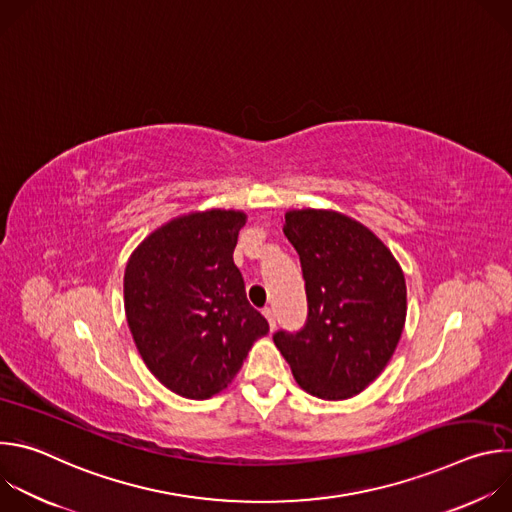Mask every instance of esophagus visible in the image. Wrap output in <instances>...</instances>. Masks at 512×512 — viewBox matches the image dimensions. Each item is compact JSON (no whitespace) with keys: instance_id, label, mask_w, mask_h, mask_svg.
Segmentation results:
<instances>
[{"instance_id":"1","label":"esophagus","mask_w":512,"mask_h":512,"mask_svg":"<svg viewBox=\"0 0 512 512\" xmlns=\"http://www.w3.org/2000/svg\"><path fill=\"white\" fill-rule=\"evenodd\" d=\"M263 316L267 318V322H269V328L273 330V328H275V314H273V310H271V308H263Z\"/></svg>"}]
</instances>
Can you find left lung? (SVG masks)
<instances>
[{
	"mask_svg": "<svg viewBox=\"0 0 512 512\" xmlns=\"http://www.w3.org/2000/svg\"><path fill=\"white\" fill-rule=\"evenodd\" d=\"M283 233L300 255L308 320L298 332H275L273 342L310 395H358L399 344L407 316L403 271L373 231L334 210H289Z\"/></svg>",
	"mask_w": 512,
	"mask_h": 512,
	"instance_id": "1",
	"label": "left lung"
}]
</instances>
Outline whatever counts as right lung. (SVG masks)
Listing matches in <instances>:
<instances>
[{"instance_id": "1", "label": "right lung", "mask_w": 512, "mask_h": 512, "mask_svg": "<svg viewBox=\"0 0 512 512\" xmlns=\"http://www.w3.org/2000/svg\"><path fill=\"white\" fill-rule=\"evenodd\" d=\"M247 216L212 208L162 225L131 253L123 298L135 346L152 375L186 399L231 385L253 342L269 332L233 261Z\"/></svg>"}]
</instances>
